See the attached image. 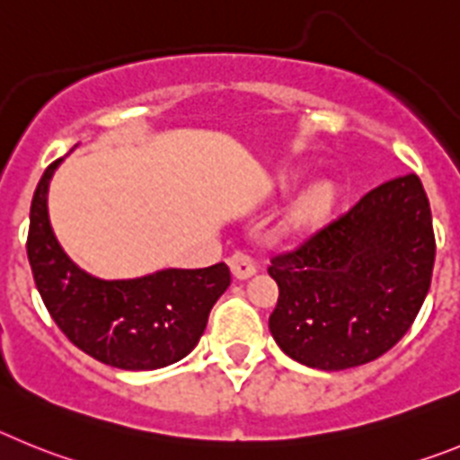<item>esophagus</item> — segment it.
Returning a JSON list of instances; mask_svg holds the SVG:
<instances>
[{
	"instance_id": "esophagus-1",
	"label": "esophagus",
	"mask_w": 460,
	"mask_h": 460,
	"mask_svg": "<svg viewBox=\"0 0 460 460\" xmlns=\"http://www.w3.org/2000/svg\"><path fill=\"white\" fill-rule=\"evenodd\" d=\"M229 268L234 272L235 279H247L256 272V263L250 254L245 252H235V254L229 256Z\"/></svg>"
}]
</instances>
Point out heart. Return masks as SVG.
<instances>
[{"mask_svg":"<svg viewBox=\"0 0 460 460\" xmlns=\"http://www.w3.org/2000/svg\"><path fill=\"white\" fill-rule=\"evenodd\" d=\"M337 201V190L332 183H316L302 194L300 201L293 206L288 215V229L307 231L314 229L318 222L330 213V208Z\"/></svg>","mask_w":460,"mask_h":460,"instance_id":"b5f03b06","label":"heart"}]
</instances>
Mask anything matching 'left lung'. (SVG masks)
I'll return each mask as SVG.
<instances>
[{
  "label": "left lung",
  "mask_w": 460,
  "mask_h": 460,
  "mask_svg": "<svg viewBox=\"0 0 460 460\" xmlns=\"http://www.w3.org/2000/svg\"><path fill=\"white\" fill-rule=\"evenodd\" d=\"M436 235L420 176L367 192L339 220L268 268L279 287L270 332L288 358L341 371L380 358L420 314Z\"/></svg>",
  "instance_id": "obj_1"
}]
</instances>
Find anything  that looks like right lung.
<instances>
[{"mask_svg":"<svg viewBox=\"0 0 460 460\" xmlns=\"http://www.w3.org/2000/svg\"><path fill=\"white\" fill-rule=\"evenodd\" d=\"M61 163L45 169L29 210V266L49 316L77 349L117 369L153 371L183 359L231 284L229 268H164L132 279L82 270L49 225L48 190Z\"/></svg>","mask_w":460,"mask_h":460,"instance_id":"right-lung-1","label":"right lung"}]
</instances>
